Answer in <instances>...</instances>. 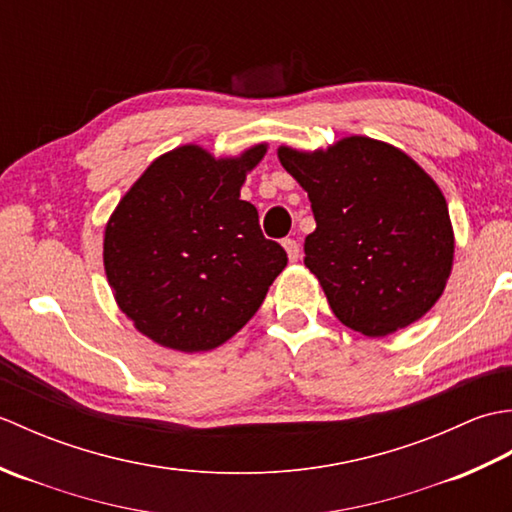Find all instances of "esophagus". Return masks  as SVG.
<instances>
[{
	"label": "esophagus",
	"mask_w": 512,
	"mask_h": 512,
	"mask_svg": "<svg viewBox=\"0 0 512 512\" xmlns=\"http://www.w3.org/2000/svg\"><path fill=\"white\" fill-rule=\"evenodd\" d=\"M284 248H286V253H288V259L290 262H297V259L301 257V248H299V244H297V239H290V237H286L284 242Z\"/></svg>",
	"instance_id": "34e87169"
}]
</instances>
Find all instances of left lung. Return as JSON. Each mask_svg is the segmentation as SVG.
Masks as SVG:
<instances>
[{
  "mask_svg": "<svg viewBox=\"0 0 512 512\" xmlns=\"http://www.w3.org/2000/svg\"><path fill=\"white\" fill-rule=\"evenodd\" d=\"M308 191L317 228L303 262L332 312L365 336H387L427 314L453 266V228L438 184L407 154L350 136L328 151L279 147Z\"/></svg>",
  "mask_w": 512,
  "mask_h": 512,
  "instance_id": "left-lung-1",
  "label": "left lung"
}]
</instances>
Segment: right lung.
<instances>
[{
  "instance_id": "obj_1",
  "label": "right lung",
  "mask_w": 512,
  "mask_h": 512,
  "mask_svg": "<svg viewBox=\"0 0 512 512\" xmlns=\"http://www.w3.org/2000/svg\"><path fill=\"white\" fill-rule=\"evenodd\" d=\"M255 145L215 160L198 145L156 158L105 228L107 281L136 328L171 350L206 352L231 339L262 306L288 255L239 200Z\"/></svg>"
}]
</instances>
